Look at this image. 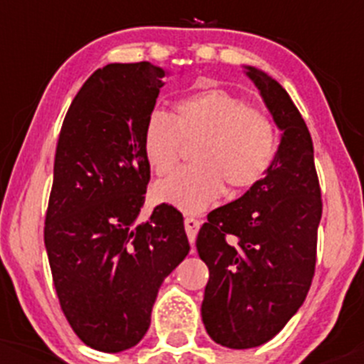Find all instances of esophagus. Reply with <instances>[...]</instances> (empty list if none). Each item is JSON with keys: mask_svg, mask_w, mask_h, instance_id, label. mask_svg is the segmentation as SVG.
<instances>
[{"mask_svg": "<svg viewBox=\"0 0 364 364\" xmlns=\"http://www.w3.org/2000/svg\"><path fill=\"white\" fill-rule=\"evenodd\" d=\"M185 229H186V236H188L190 243H196V237H197V232H199L200 229V222L199 220L192 218V216H186L185 218Z\"/></svg>", "mask_w": 364, "mask_h": 364, "instance_id": "1", "label": "esophagus"}]
</instances>
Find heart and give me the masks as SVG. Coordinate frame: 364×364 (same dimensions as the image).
<instances>
[{"label": "heart", "mask_w": 364, "mask_h": 364, "mask_svg": "<svg viewBox=\"0 0 364 364\" xmlns=\"http://www.w3.org/2000/svg\"><path fill=\"white\" fill-rule=\"evenodd\" d=\"M199 137L192 160L176 168L153 188L159 203L183 213L204 211L232 190L259 185L273 167L278 130L269 116L227 90H203L174 102L172 114L155 109L142 128V155L156 174L178 161L181 141Z\"/></svg>", "instance_id": "obj_1"}]
</instances>
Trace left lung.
<instances>
[{
    "instance_id": "left-lung-1",
    "label": "left lung",
    "mask_w": 364,
    "mask_h": 364,
    "mask_svg": "<svg viewBox=\"0 0 364 364\" xmlns=\"http://www.w3.org/2000/svg\"><path fill=\"white\" fill-rule=\"evenodd\" d=\"M282 132L266 178L208 215L197 252L209 267L203 301L205 331L229 348L269 341L310 291L322 216L314 144L287 91L267 73L245 67Z\"/></svg>"
}]
</instances>
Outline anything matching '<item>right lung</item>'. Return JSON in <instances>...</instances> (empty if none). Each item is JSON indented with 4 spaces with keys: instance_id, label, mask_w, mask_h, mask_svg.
<instances>
[{
    "instance_id": "1",
    "label": "right lung",
    "mask_w": 364,
    "mask_h": 364,
    "mask_svg": "<svg viewBox=\"0 0 364 364\" xmlns=\"http://www.w3.org/2000/svg\"><path fill=\"white\" fill-rule=\"evenodd\" d=\"M167 73L148 61L98 68L58 139L43 241L65 317L102 352L142 340L161 282L190 252L172 205L137 223L149 181L142 128Z\"/></svg>"
}]
</instances>
